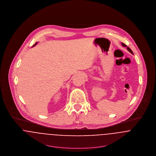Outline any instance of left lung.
<instances>
[{
    "mask_svg": "<svg viewBox=\"0 0 156 156\" xmlns=\"http://www.w3.org/2000/svg\"><path fill=\"white\" fill-rule=\"evenodd\" d=\"M122 45L123 46H125V47H127V45H125L124 43H122ZM127 50H128V51H129L130 53H131L132 54H133V51L131 50V49H130L129 47H127Z\"/></svg>",
    "mask_w": 156,
    "mask_h": 156,
    "instance_id": "1",
    "label": "left lung"
}]
</instances>
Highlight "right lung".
Returning a JSON list of instances; mask_svg holds the SVG:
<instances>
[{"instance_id":"obj_1","label":"right lung","mask_w":156,"mask_h":156,"mask_svg":"<svg viewBox=\"0 0 156 156\" xmlns=\"http://www.w3.org/2000/svg\"><path fill=\"white\" fill-rule=\"evenodd\" d=\"M37 42H36V43H35V45H33V46H35V45H37Z\"/></svg>"}]
</instances>
